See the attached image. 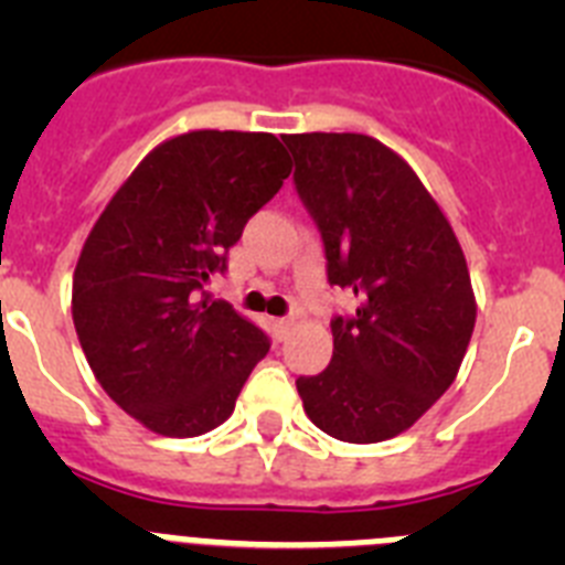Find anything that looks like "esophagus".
Returning a JSON list of instances; mask_svg holds the SVG:
<instances>
[{
    "instance_id": "esophagus-1",
    "label": "esophagus",
    "mask_w": 565,
    "mask_h": 565,
    "mask_svg": "<svg viewBox=\"0 0 565 565\" xmlns=\"http://www.w3.org/2000/svg\"><path fill=\"white\" fill-rule=\"evenodd\" d=\"M291 326H294V317L274 319V331H277V337H286V333L291 331Z\"/></svg>"
}]
</instances>
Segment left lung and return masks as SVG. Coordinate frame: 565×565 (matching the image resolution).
Instances as JSON below:
<instances>
[{"label":"left lung","instance_id":"1","mask_svg":"<svg viewBox=\"0 0 565 565\" xmlns=\"http://www.w3.org/2000/svg\"><path fill=\"white\" fill-rule=\"evenodd\" d=\"M282 141L322 234L328 282L356 294V313L331 319V364L297 379L299 398L339 441H387L456 382L476 328L467 259L433 194L382 141L359 132Z\"/></svg>","mask_w":565,"mask_h":565}]
</instances>
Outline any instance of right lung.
<instances>
[{
  "label": "right lung",
  "mask_w": 565,
  "mask_h": 565,
  "mask_svg": "<svg viewBox=\"0 0 565 565\" xmlns=\"http://www.w3.org/2000/svg\"><path fill=\"white\" fill-rule=\"evenodd\" d=\"M288 174L271 132L178 135L138 163L89 232L73 326L107 396L152 433L214 430L271 348L206 286Z\"/></svg>",
  "instance_id": "right-lung-1"
}]
</instances>
